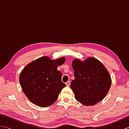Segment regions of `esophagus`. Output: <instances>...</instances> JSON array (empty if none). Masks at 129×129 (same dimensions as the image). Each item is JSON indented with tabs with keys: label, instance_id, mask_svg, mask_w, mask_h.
I'll use <instances>...</instances> for the list:
<instances>
[{
	"label": "esophagus",
	"instance_id": "34e87169",
	"mask_svg": "<svg viewBox=\"0 0 129 129\" xmlns=\"http://www.w3.org/2000/svg\"><path fill=\"white\" fill-rule=\"evenodd\" d=\"M65 84H66L67 86H70V81H68V82H67V83H65Z\"/></svg>",
	"mask_w": 129,
	"mask_h": 129
}]
</instances>
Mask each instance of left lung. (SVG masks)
I'll return each mask as SVG.
<instances>
[{
  "instance_id": "obj_1",
  "label": "left lung",
  "mask_w": 129,
  "mask_h": 129,
  "mask_svg": "<svg viewBox=\"0 0 129 129\" xmlns=\"http://www.w3.org/2000/svg\"><path fill=\"white\" fill-rule=\"evenodd\" d=\"M74 80L70 88L75 99L86 106H92L104 99L110 89L111 78L105 67L94 57L82 61L75 58L72 62Z\"/></svg>"
}]
</instances>
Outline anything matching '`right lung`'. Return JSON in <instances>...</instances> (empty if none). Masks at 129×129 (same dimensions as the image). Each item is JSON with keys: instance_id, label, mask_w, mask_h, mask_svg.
<instances>
[{"instance_id": "add662e5", "label": "right lung", "mask_w": 129, "mask_h": 129, "mask_svg": "<svg viewBox=\"0 0 129 129\" xmlns=\"http://www.w3.org/2000/svg\"><path fill=\"white\" fill-rule=\"evenodd\" d=\"M65 61L64 56L53 60L44 56L24 68L19 75V82L30 102L44 108L57 100L60 92L66 85L61 81V73L57 68Z\"/></svg>"}]
</instances>
